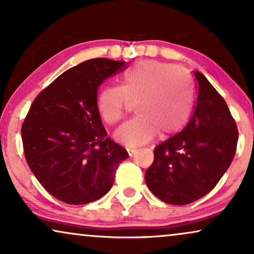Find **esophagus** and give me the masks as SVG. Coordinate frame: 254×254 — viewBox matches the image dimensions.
I'll list each match as a JSON object with an SVG mask.
<instances>
[{
    "mask_svg": "<svg viewBox=\"0 0 254 254\" xmlns=\"http://www.w3.org/2000/svg\"><path fill=\"white\" fill-rule=\"evenodd\" d=\"M126 149H127L128 155H129V156H134L135 152H136V149H135V148H126Z\"/></svg>",
    "mask_w": 254,
    "mask_h": 254,
    "instance_id": "34e87169",
    "label": "esophagus"
}]
</instances>
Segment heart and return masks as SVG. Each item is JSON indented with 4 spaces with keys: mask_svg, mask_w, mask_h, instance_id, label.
<instances>
[{
    "mask_svg": "<svg viewBox=\"0 0 254 254\" xmlns=\"http://www.w3.org/2000/svg\"><path fill=\"white\" fill-rule=\"evenodd\" d=\"M195 95L185 72L173 64L142 61L124 75L123 86H106L98 96V112L107 125L123 120L134 105L138 117L118 128L114 136L138 147L184 129L192 116Z\"/></svg>",
    "mask_w": 254,
    "mask_h": 254,
    "instance_id": "obj_1",
    "label": "heart"
}]
</instances>
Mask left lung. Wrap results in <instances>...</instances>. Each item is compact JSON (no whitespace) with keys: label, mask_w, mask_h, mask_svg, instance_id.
<instances>
[{"label":"left lung","mask_w":254,"mask_h":254,"mask_svg":"<svg viewBox=\"0 0 254 254\" xmlns=\"http://www.w3.org/2000/svg\"><path fill=\"white\" fill-rule=\"evenodd\" d=\"M197 98L180 133L154 150L144 179L152 194L170 204H189L209 193L235 157L237 125L216 89L194 71Z\"/></svg>","instance_id":"1"}]
</instances>
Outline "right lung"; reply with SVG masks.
Masks as SVG:
<instances>
[{
	"mask_svg": "<svg viewBox=\"0 0 254 254\" xmlns=\"http://www.w3.org/2000/svg\"><path fill=\"white\" fill-rule=\"evenodd\" d=\"M126 67L105 58L82 62L55 78L30 107L22 125L25 159L38 182L62 202L100 199L128 157L107 137L97 105L100 84Z\"/></svg>",
	"mask_w": 254,
	"mask_h": 254,
	"instance_id": "right-lung-1",
	"label": "right lung"
}]
</instances>
